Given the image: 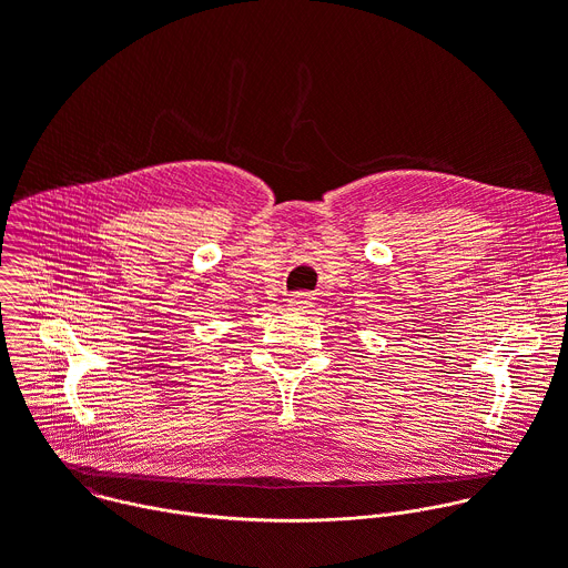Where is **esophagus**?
Masks as SVG:
<instances>
[{
    "label": "esophagus",
    "mask_w": 568,
    "mask_h": 568,
    "mask_svg": "<svg viewBox=\"0 0 568 568\" xmlns=\"http://www.w3.org/2000/svg\"><path fill=\"white\" fill-rule=\"evenodd\" d=\"M290 303H292L294 310H301V312H305L307 307H312V298H310L307 294H298V296H294Z\"/></svg>",
    "instance_id": "obj_1"
}]
</instances>
